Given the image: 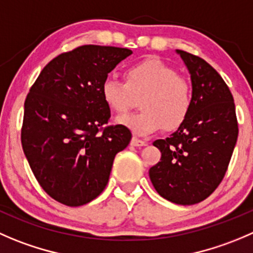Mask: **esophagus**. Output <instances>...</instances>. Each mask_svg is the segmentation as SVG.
I'll return each mask as SVG.
<instances>
[{"label":"esophagus","mask_w":253,"mask_h":253,"mask_svg":"<svg viewBox=\"0 0 253 253\" xmlns=\"http://www.w3.org/2000/svg\"><path fill=\"white\" fill-rule=\"evenodd\" d=\"M146 142L142 141V139L137 138V137H132L131 139V146L133 147H142V146H146Z\"/></svg>","instance_id":"34e87169"}]
</instances>
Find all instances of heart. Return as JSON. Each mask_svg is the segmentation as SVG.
Wrapping results in <instances>:
<instances>
[{"label": "heart", "mask_w": 253, "mask_h": 253, "mask_svg": "<svg viewBox=\"0 0 253 253\" xmlns=\"http://www.w3.org/2000/svg\"><path fill=\"white\" fill-rule=\"evenodd\" d=\"M106 106L125 115L141 99L142 111L119 119V122L139 136L164 128L171 131L183 124L192 109V91L175 70L158 58H147L129 65L125 83L107 78L101 85Z\"/></svg>", "instance_id": "1"}]
</instances>
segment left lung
I'll return each instance as SVG.
<instances>
[{
	"instance_id": "obj_1",
	"label": "left lung",
	"mask_w": 253,
	"mask_h": 253,
	"mask_svg": "<svg viewBox=\"0 0 253 253\" xmlns=\"http://www.w3.org/2000/svg\"><path fill=\"white\" fill-rule=\"evenodd\" d=\"M192 80V109L185 121L153 146L161 161L149 178L161 197L179 205L207 199L229 167L237 136L234 97L219 73L204 59L176 50Z\"/></svg>"
}]
</instances>
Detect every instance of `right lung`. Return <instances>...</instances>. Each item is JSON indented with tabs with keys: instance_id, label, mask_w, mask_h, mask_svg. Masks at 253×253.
Returning <instances> with one entry per match:
<instances>
[{
	"instance_id": "right-lung-1",
	"label": "right lung",
	"mask_w": 253,
	"mask_h": 253,
	"mask_svg": "<svg viewBox=\"0 0 253 253\" xmlns=\"http://www.w3.org/2000/svg\"><path fill=\"white\" fill-rule=\"evenodd\" d=\"M127 48L83 45L44 67L24 101L21 132L24 156L44 192L68 207L99 197L115 156L131 141L122 125L107 126L111 112L101 85Z\"/></svg>"
}]
</instances>
